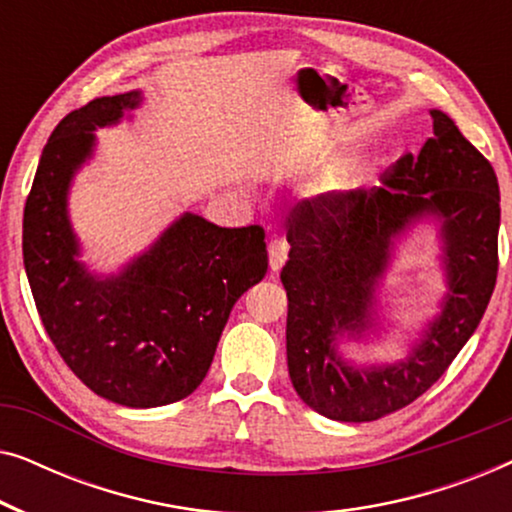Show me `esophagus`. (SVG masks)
Listing matches in <instances>:
<instances>
[{"mask_svg": "<svg viewBox=\"0 0 512 512\" xmlns=\"http://www.w3.org/2000/svg\"><path fill=\"white\" fill-rule=\"evenodd\" d=\"M268 254H270V270L279 272L282 265L286 263V256H289V244H286L284 237H272L268 242Z\"/></svg>", "mask_w": 512, "mask_h": 512, "instance_id": "34e87169", "label": "esophagus"}]
</instances>
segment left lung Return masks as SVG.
I'll return each mask as SVG.
<instances>
[{
  "instance_id": "1",
  "label": "left lung",
  "mask_w": 512,
  "mask_h": 512,
  "mask_svg": "<svg viewBox=\"0 0 512 512\" xmlns=\"http://www.w3.org/2000/svg\"><path fill=\"white\" fill-rule=\"evenodd\" d=\"M433 137L382 177L380 188L326 193L291 212L286 361L293 389L335 422H373L424 394L487 310L499 270V181L489 160L447 114L431 109ZM424 218L439 219L448 293L441 312L396 364L359 367L340 341L376 327L374 291L395 242Z\"/></svg>"
}]
</instances>
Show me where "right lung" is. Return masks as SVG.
I'll use <instances>...</instances> for the list:
<instances>
[{"label": "right lung", "instance_id": "1", "mask_svg": "<svg viewBox=\"0 0 512 512\" xmlns=\"http://www.w3.org/2000/svg\"><path fill=\"white\" fill-rule=\"evenodd\" d=\"M142 90L97 97L58 123L23 216V261L48 338L97 396L158 408L193 394L237 298L268 272L261 226L219 228L186 212L116 275L79 261L69 188L93 158L95 130L121 123Z\"/></svg>", "mask_w": 512, "mask_h": 512}]
</instances>
